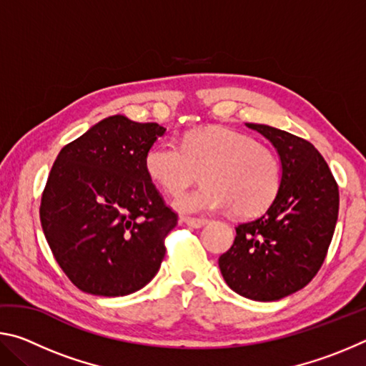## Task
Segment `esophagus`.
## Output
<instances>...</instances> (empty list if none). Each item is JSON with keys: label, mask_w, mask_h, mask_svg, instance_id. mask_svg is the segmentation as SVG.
<instances>
[{"label": "esophagus", "mask_w": 366, "mask_h": 366, "mask_svg": "<svg viewBox=\"0 0 366 366\" xmlns=\"http://www.w3.org/2000/svg\"><path fill=\"white\" fill-rule=\"evenodd\" d=\"M182 221L185 222V224H189L190 227H202L208 222L207 218H190V216H184Z\"/></svg>", "instance_id": "1"}]
</instances>
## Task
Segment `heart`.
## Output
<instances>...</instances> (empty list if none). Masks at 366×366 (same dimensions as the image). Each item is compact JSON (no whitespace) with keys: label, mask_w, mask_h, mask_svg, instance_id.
<instances>
[{"label":"heart","mask_w":366,"mask_h":366,"mask_svg":"<svg viewBox=\"0 0 366 366\" xmlns=\"http://www.w3.org/2000/svg\"><path fill=\"white\" fill-rule=\"evenodd\" d=\"M144 166L150 181L169 195L182 194L203 172L200 190L174 200L182 213L232 208L235 216L250 218L274 203L282 185L277 154L252 135L224 126L190 131L181 145L154 144Z\"/></svg>","instance_id":"heart-1"}]
</instances>
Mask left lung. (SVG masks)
Instances as JSON below:
<instances>
[{
    "mask_svg": "<svg viewBox=\"0 0 366 366\" xmlns=\"http://www.w3.org/2000/svg\"><path fill=\"white\" fill-rule=\"evenodd\" d=\"M247 126L276 147L282 185L268 212L235 226L219 269L234 292L271 302L305 287L323 266L337 222L339 187L308 140L264 124Z\"/></svg>",
    "mask_w": 366,
    "mask_h": 366,
    "instance_id": "1",
    "label": "left lung"
}]
</instances>
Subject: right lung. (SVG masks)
Masks as SVG:
<instances>
[{
    "instance_id": "add662e5",
    "label": "right lung",
    "mask_w": 366,
    "mask_h": 366,
    "mask_svg": "<svg viewBox=\"0 0 366 366\" xmlns=\"http://www.w3.org/2000/svg\"><path fill=\"white\" fill-rule=\"evenodd\" d=\"M166 132L111 116L63 147L41 194L40 222L64 274L84 292L117 297L153 280L177 224L145 172Z\"/></svg>"
}]
</instances>
